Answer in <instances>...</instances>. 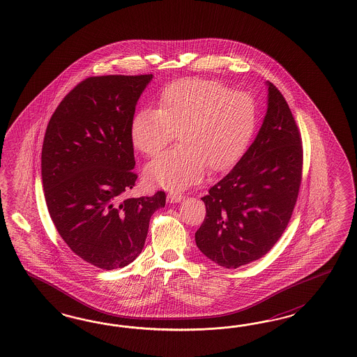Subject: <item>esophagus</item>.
<instances>
[{
    "label": "esophagus",
    "instance_id": "1",
    "mask_svg": "<svg viewBox=\"0 0 357 357\" xmlns=\"http://www.w3.org/2000/svg\"><path fill=\"white\" fill-rule=\"evenodd\" d=\"M167 200L170 203H179L183 200V194L179 192V191H170L167 195Z\"/></svg>",
    "mask_w": 357,
    "mask_h": 357
}]
</instances>
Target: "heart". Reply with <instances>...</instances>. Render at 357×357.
Wrapping results in <instances>:
<instances>
[{
  "label": "heart",
  "mask_w": 357,
  "mask_h": 357,
  "mask_svg": "<svg viewBox=\"0 0 357 357\" xmlns=\"http://www.w3.org/2000/svg\"><path fill=\"white\" fill-rule=\"evenodd\" d=\"M160 108H140L130 121L133 145L155 157L174 140L181 144L149 163L145 176L166 188H183L206 173L237 162L258 127L259 109L249 93L212 79H182L167 85Z\"/></svg>",
  "instance_id": "b5f03b06"
}]
</instances>
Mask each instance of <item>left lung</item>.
<instances>
[{"mask_svg":"<svg viewBox=\"0 0 357 357\" xmlns=\"http://www.w3.org/2000/svg\"><path fill=\"white\" fill-rule=\"evenodd\" d=\"M268 107L258 136L231 172L202 197L206 218L199 250L225 268L259 259L292 217L303 179V140L292 111L267 82Z\"/></svg>","mask_w":357,"mask_h":357,"instance_id":"left-lung-1","label":"left lung"}]
</instances>
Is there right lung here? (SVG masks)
<instances>
[{
    "label": "right lung",
    "instance_id": "obj_1",
    "mask_svg": "<svg viewBox=\"0 0 357 357\" xmlns=\"http://www.w3.org/2000/svg\"><path fill=\"white\" fill-rule=\"evenodd\" d=\"M151 78L89 77L65 96L44 135L50 216L69 249L102 270L140 255L151 215L166 203L163 191L123 200L137 179L130 121Z\"/></svg>",
    "mask_w": 357,
    "mask_h": 357
}]
</instances>
